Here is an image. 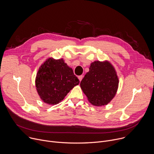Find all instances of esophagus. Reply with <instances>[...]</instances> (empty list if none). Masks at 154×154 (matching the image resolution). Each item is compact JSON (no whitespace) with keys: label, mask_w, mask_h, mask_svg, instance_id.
<instances>
[{"label":"esophagus","mask_w":154,"mask_h":154,"mask_svg":"<svg viewBox=\"0 0 154 154\" xmlns=\"http://www.w3.org/2000/svg\"><path fill=\"white\" fill-rule=\"evenodd\" d=\"M83 75H79V77H78V79H79V80H80V81H81V80H82V79H83Z\"/></svg>","instance_id":"1"}]
</instances>
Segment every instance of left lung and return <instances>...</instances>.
I'll return each mask as SVG.
<instances>
[{"mask_svg": "<svg viewBox=\"0 0 154 154\" xmlns=\"http://www.w3.org/2000/svg\"><path fill=\"white\" fill-rule=\"evenodd\" d=\"M80 82V87L91 103L95 106L108 104L115 97L119 80L115 68L106 61H96Z\"/></svg>", "mask_w": 154, "mask_h": 154, "instance_id": "1", "label": "left lung"}]
</instances>
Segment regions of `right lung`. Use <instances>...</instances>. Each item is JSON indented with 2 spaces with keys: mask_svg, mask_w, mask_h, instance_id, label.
Here are the masks:
<instances>
[{
  "mask_svg": "<svg viewBox=\"0 0 154 154\" xmlns=\"http://www.w3.org/2000/svg\"><path fill=\"white\" fill-rule=\"evenodd\" d=\"M79 82L72 69L62 58H49L39 68L35 85L41 99L46 103L55 105L63 100Z\"/></svg>",
  "mask_w": 154,
  "mask_h": 154,
  "instance_id": "1",
  "label": "right lung"
}]
</instances>
